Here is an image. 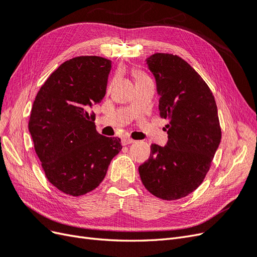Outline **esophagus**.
<instances>
[{
	"instance_id": "obj_1",
	"label": "esophagus",
	"mask_w": 257,
	"mask_h": 257,
	"mask_svg": "<svg viewBox=\"0 0 257 257\" xmlns=\"http://www.w3.org/2000/svg\"><path fill=\"white\" fill-rule=\"evenodd\" d=\"M134 143H135V141H134V139H132V138H123L122 139L123 145H130V144H134Z\"/></svg>"
}]
</instances>
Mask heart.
I'll list each match as a JSON object with an SVG mask.
<instances>
[{"label": "heart", "mask_w": 257, "mask_h": 257, "mask_svg": "<svg viewBox=\"0 0 257 257\" xmlns=\"http://www.w3.org/2000/svg\"><path fill=\"white\" fill-rule=\"evenodd\" d=\"M135 77H136V80H139V79H142V78H145V77H147V76H145L142 73H135Z\"/></svg>", "instance_id": "heart-1"}]
</instances>
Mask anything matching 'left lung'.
Masks as SVG:
<instances>
[{
	"instance_id": "left-lung-1",
	"label": "left lung",
	"mask_w": 257,
	"mask_h": 257,
	"mask_svg": "<svg viewBox=\"0 0 257 257\" xmlns=\"http://www.w3.org/2000/svg\"><path fill=\"white\" fill-rule=\"evenodd\" d=\"M147 64L157 81L166 146L151 145L150 158L139 166L145 188L154 196L176 200L204 181L221 142L214 96L188 62L169 53H154Z\"/></svg>"
}]
</instances>
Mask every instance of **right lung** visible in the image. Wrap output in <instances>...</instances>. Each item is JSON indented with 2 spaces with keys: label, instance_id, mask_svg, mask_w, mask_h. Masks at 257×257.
<instances>
[{
  "label": "right lung",
  "instance_id": "1",
  "mask_svg": "<svg viewBox=\"0 0 257 257\" xmlns=\"http://www.w3.org/2000/svg\"><path fill=\"white\" fill-rule=\"evenodd\" d=\"M111 61L76 57L62 63L42 85L31 109L29 131L48 181L81 196L103 181L122 145L97 133L90 109L106 94Z\"/></svg>",
  "mask_w": 257,
  "mask_h": 257
}]
</instances>
